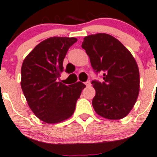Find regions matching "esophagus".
<instances>
[{
    "label": "esophagus",
    "mask_w": 157,
    "mask_h": 157,
    "mask_svg": "<svg viewBox=\"0 0 157 157\" xmlns=\"http://www.w3.org/2000/svg\"><path fill=\"white\" fill-rule=\"evenodd\" d=\"M84 83H85V85H86V86H90V82L89 81V80H87V81H86Z\"/></svg>",
    "instance_id": "esophagus-1"
}]
</instances>
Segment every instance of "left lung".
<instances>
[{
    "mask_svg": "<svg viewBox=\"0 0 157 157\" xmlns=\"http://www.w3.org/2000/svg\"><path fill=\"white\" fill-rule=\"evenodd\" d=\"M81 46L90 57L94 72L102 74L103 81L91 82L96 90L94 109L108 119L125 118L140 92V72L134 57L118 39L105 33L86 36Z\"/></svg>",
    "mask_w": 157,
    "mask_h": 157,
    "instance_id": "obj_1",
    "label": "left lung"
}]
</instances>
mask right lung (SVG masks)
Here are the masks:
<instances>
[{"label": "right lung", "mask_w": 157, "mask_h": 157, "mask_svg": "<svg viewBox=\"0 0 157 157\" xmlns=\"http://www.w3.org/2000/svg\"><path fill=\"white\" fill-rule=\"evenodd\" d=\"M76 38L51 37L42 41L26 56L21 67V86L29 106L49 124L72 116L82 90V82L66 85L58 81L63 59Z\"/></svg>", "instance_id": "add662e5"}]
</instances>
